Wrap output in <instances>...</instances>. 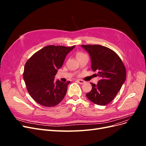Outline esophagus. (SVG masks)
I'll return each instance as SVG.
<instances>
[{
  "label": "esophagus",
  "instance_id": "esophagus-1",
  "mask_svg": "<svg viewBox=\"0 0 146 146\" xmlns=\"http://www.w3.org/2000/svg\"><path fill=\"white\" fill-rule=\"evenodd\" d=\"M76 81H77L78 83L81 84V85H82V84H83L84 83H85V81L83 80H77Z\"/></svg>",
  "mask_w": 146,
  "mask_h": 146
}]
</instances>
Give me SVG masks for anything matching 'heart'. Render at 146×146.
Returning <instances> with one entry per match:
<instances>
[{
  "instance_id": "heart-1",
  "label": "heart",
  "mask_w": 146,
  "mask_h": 146,
  "mask_svg": "<svg viewBox=\"0 0 146 146\" xmlns=\"http://www.w3.org/2000/svg\"><path fill=\"white\" fill-rule=\"evenodd\" d=\"M82 54H83L82 52H78V54H77V56H80V55H82Z\"/></svg>"
}]
</instances>
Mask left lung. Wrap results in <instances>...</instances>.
<instances>
[{
  "instance_id": "left-lung-1",
  "label": "left lung",
  "mask_w": 146,
  "mask_h": 146,
  "mask_svg": "<svg viewBox=\"0 0 146 146\" xmlns=\"http://www.w3.org/2000/svg\"><path fill=\"white\" fill-rule=\"evenodd\" d=\"M89 53L91 68L98 70L100 80L91 83L92 90L87 98L99 105L109 104L116 96L126 78V70L120 57L110 48L101 45H81Z\"/></svg>"
}]
</instances>
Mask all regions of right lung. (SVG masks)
Instances as JSON below:
<instances>
[{
    "label": "right lung",
    "mask_w": 146,
    "mask_h": 146,
    "mask_svg": "<svg viewBox=\"0 0 146 146\" xmlns=\"http://www.w3.org/2000/svg\"><path fill=\"white\" fill-rule=\"evenodd\" d=\"M74 47L47 46L35 53L26 62L24 80L29 94L38 104L54 107L64 99L70 82L54 83V78L66 56Z\"/></svg>",
    "instance_id": "right-lung-1"
}]
</instances>
